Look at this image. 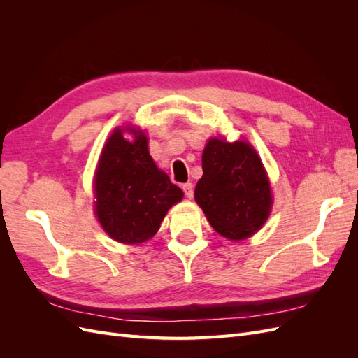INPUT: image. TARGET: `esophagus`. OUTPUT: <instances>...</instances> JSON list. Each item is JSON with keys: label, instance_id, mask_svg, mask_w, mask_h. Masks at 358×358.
Returning <instances> with one entry per match:
<instances>
[{"label": "esophagus", "instance_id": "esophagus-1", "mask_svg": "<svg viewBox=\"0 0 358 358\" xmlns=\"http://www.w3.org/2000/svg\"><path fill=\"white\" fill-rule=\"evenodd\" d=\"M182 189H183V192H185V197H187V199H192V197H194V187H192V183H185V185L182 187Z\"/></svg>", "mask_w": 358, "mask_h": 358}]
</instances>
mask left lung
<instances>
[{
    "label": "left lung",
    "mask_w": 358,
    "mask_h": 358,
    "mask_svg": "<svg viewBox=\"0 0 358 358\" xmlns=\"http://www.w3.org/2000/svg\"><path fill=\"white\" fill-rule=\"evenodd\" d=\"M196 201L213 229L230 241L254 234L270 213L272 194L262 159L246 142L212 138L203 152Z\"/></svg>",
    "instance_id": "obj_1"
}]
</instances>
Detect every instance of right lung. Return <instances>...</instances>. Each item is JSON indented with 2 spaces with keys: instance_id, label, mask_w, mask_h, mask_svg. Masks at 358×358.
Returning a JSON list of instances; mask_svg holds the SVG:
<instances>
[{
  "instance_id": "right-lung-1",
  "label": "right lung",
  "mask_w": 358,
  "mask_h": 358,
  "mask_svg": "<svg viewBox=\"0 0 358 358\" xmlns=\"http://www.w3.org/2000/svg\"><path fill=\"white\" fill-rule=\"evenodd\" d=\"M128 142L116 129L107 142L95 176V212L106 233L122 243L152 237L183 192L149 155L148 138L134 131Z\"/></svg>"
}]
</instances>
